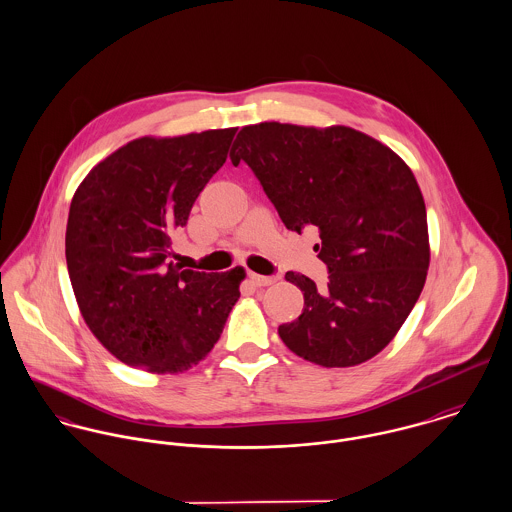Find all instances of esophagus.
Segmentation results:
<instances>
[{"mask_svg":"<svg viewBox=\"0 0 512 512\" xmlns=\"http://www.w3.org/2000/svg\"><path fill=\"white\" fill-rule=\"evenodd\" d=\"M248 278H250V282H252L254 286H258V288H262V286H272V284L278 282V276H260V274H254V272H250Z\"/></svg>","mask_w":512,"mask_h":512,"instance_id":"esophagus-1","label":"esophagus"}]
</instances>
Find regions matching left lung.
<instances>
[{
	"mask_svg": "<svg viewBox=\"0 0 512 512\" xmlns=\"http://www.w3.org/2000/svg\"><path fill=\"white\" fill-rule=\"evenodd\" d=\"M246 161L288 230H319L317 258L329 282L286 280L303 292L301 315L278 333L297 357L357 366L400 331L430 266L426 203L412 169L378 140L349 126H244L230 149Z\"/></svg>",
	"mask_w": 512,
	"mask_h": 512,
	"instance_id": "obj_1",
	"label": "left lung"
}]
</instances>
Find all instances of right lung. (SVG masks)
<instances>
[{"mask_svg": "<svg viewBox=\"0 0 512 512\" xmlns=\"http://www.w3.org/2000/svg\"><path fill=\"white\" fill-rule=\"evenodd\" d=\"M236 128L144 136L96 163L74 191L65 236L80 315L126 365L179 374L219 341L246 278L181 270L171 236L226 161Z\"/></svg>", "mask_w": 512, "mask_h": 512, "instance_id": "1", "label": "right lung"}]
</instances>
